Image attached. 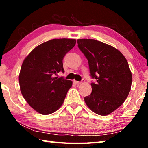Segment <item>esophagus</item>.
<instances>
[{
  "label": "esophagus",
  "mask_w": 148,
  "mask_h": 148,
  "mask_svg": "<svg viewBox=\"0 0 148 148\" xmlns=\"http://www.w3.org/2000/svg\"><path fill=\"white\" fill-rule=\"evenodd\" d=\"M84 79H82V81H81V82H77V81H74V82L76 84H82V83H84Z\"/></svg>",
  "instance_id": "obj_1"
}]
</instances>
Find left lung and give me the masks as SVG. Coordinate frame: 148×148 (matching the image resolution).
Returning a JSON list of instances; mask_svg holds the SVG:
<instances>
[{"mask_svg": "<svg viewBox=\"0 0 148 148\" xmlns=\"http://www.w3.org/2000/svg\"><path fill=\"white\" fill-rule=\"evenodd\" d=\"M78 47L88 61L92 92L85 97L89 109L107 116L121 106L131 91L132 74L128 62L114 47L93 39L77 40Z\"/></svg>", "mask_w": 148, "mask_h": 148, "instance_id": "obj_1", "label": "left lung"}]
</instances>
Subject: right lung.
<instances>
[{
    "label": "right lung",
    "instance_id": "1",
    "mask_svg": "<svg viewBox=\"0 0 148 148\" xmlns=\"http://www.w3.org/2000/svg\"><path fill=\"white\" fill-rule=\"evenodd\" d=\"M75 39H53L35 47L24 59L19 76L20 90L30 106L48 115L61 106L72 82L56 77L64 72L62 59L76 44Z\"/></svg>",
    "mask_w": 148,
    "mask_h": 148
}]
</instances>
